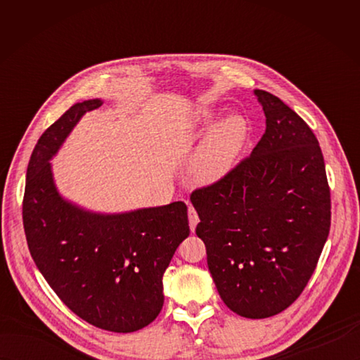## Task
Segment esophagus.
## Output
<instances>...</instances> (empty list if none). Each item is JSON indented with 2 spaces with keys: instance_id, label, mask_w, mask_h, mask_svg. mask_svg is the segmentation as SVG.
<instances>
[{
  "instance_id": "obj_1",
  "label": "esophagus",
  "mask_w": 360,
  "mask_h": 360,
  "mask_svg": "<svg viewBox=\"0 0 360 360\" xmlns=\"http://www.w3.org/2000/svg\"><path fill=\"white\" fill-rule=\"evenodd\" d=\"M188 223H190V231L195 232L196 224L200 223V218H198V213H196V210L192 207V205H188Z\"/></svg>"
}]
</instances>
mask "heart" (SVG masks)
Returning a JSON list of instances; mask_svg holds the SVG:
<instances>
[{"label": "heart", "instance_id": "obj_1", "mask_svg": "<svg viewBox=\"0 0 360 360\" xmlns=\"http://www.w3.org/2000/svg\"><path fill=\"white\" fill-rule=\"evenodd\" d=\"M218 116L212 106L196 110L192 117L193 129L209 128ZM248 137V122L240 114H227L210 128L190 164V173L195 182L201 186L217 184L231 173L236 158L240 156Z\"/></svg>", "mask_w": 360, "mask_h": 360}]
</instances>
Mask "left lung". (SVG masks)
<instances>
[{"instance_id":"left-lung-1","label":"left lung","mask_w":360,"mask_h":360,"mask_svg":"<svg viewBox=\"0 0 360 360\" xmlns=\"http://www.w3.org/2000/svg\"><path fill=\"white\" fill-rule=\"evenodd\" d=\"M266 131L223 181L190 196L218 292L236 314L266 319L307 288L330 233L331 196L317 137L278 97L254 91Z\"/></svg>"}]
</instances>
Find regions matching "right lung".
Returning <instances> with one entry per match:
<instances>
[{"label": "right lung", "mask_w": 360, "mask_h": 360, "mask_svg": "<svg viewBox=\"0 0 360 360\" xmlns=\"http://www.w3.org/2000/svg\"><path fill=\"white\" fill-rule=\"evenodd\" d=\"M102 103L72 105L38 139L27 165L22 224L38 271L74 314L106 331L133 333L162 309L164 272L190 233L187 205L105 215L58 193L49 160L83 114Z\"/></svg>", "instance_id": "1"}]
</instances>
